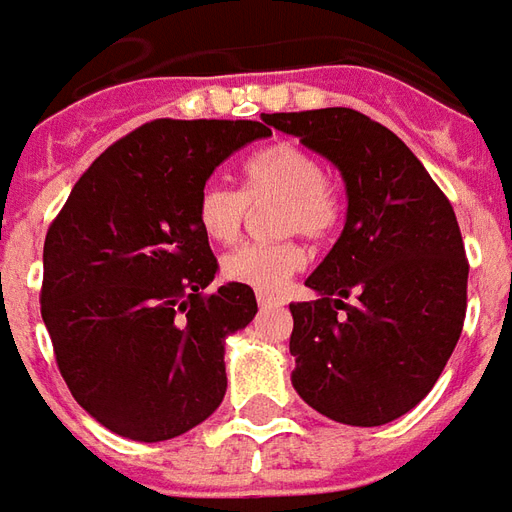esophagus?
I'll return each instance as SVG.
<instances>
[{"label": "esophagus", "instance_id": "1", "mask_svg": "<svg viewBox=\"0 0 512 512\" xmlns=\"http://www.w3.org/2000/svg\"><path fill=\"white\" fill-rule=\"evenodd\" d=\"M257 304L263 307V310H268V307H282L285 304V299H279V296H271V293H257Z\"/></svg>", "mask_w": 512, "mask_h": 512}]
</instances>
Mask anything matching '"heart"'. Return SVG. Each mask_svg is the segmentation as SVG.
I'll return each mask as SVG.
<instances>
[{"label":"heart","mask_w":512,"mask_h":512,"mask_svg":"<svg viewBox=\"0 0 512 512\" xmlns=\"http://www.w3.org/2000/svg\"><path fill=\"white\" fill-rule=\"evenodd\" d=\"M244 191L211 178L197 197V222L211 241L230 244L249 216V202L279 197L274 224L279 233L323 238L340 216V202L323 175V164L296 142H274L257 150L244 167ZM304 266V249L293 238L244 244L227 252L222 274L246 288L279 293Z\"/></svg>","instance_id":"heart-1"}]
</instances>
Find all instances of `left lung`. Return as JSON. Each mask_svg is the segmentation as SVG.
Wrapping results in <instances>:
<instances>
[{
  "mask_svg": "<svg viewBox=\"0 0 512 512\" xmlns=\"http://www.w3.org/2000/svg\"><path fill=\"white\" fill-rule=\"evenodd\" d=\"M340 169L348 213L290 304L293 389L323 417L373 428L428 395L466 318L469 263L458 219L419 158L389 128L332 106L268 115Z\"/></svg>",
  "mask_w": 512,
  "mask_h": 512,
  "instance_id": "1",
  "label": "left lung"
}]
</instances>
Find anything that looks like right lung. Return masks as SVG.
I'll use <instances>...</instances> for the list:
<instances>
[{"instance_id": "add662e5", "label": "right lung", "mask_w": 512, "mask_h": 512, "mask_svg": "<svg viewBox=\"0 0 512 512\" xmlns=\"http://www.w3.org/2000/svg\"><path fill=\"white\" fill-rule=\"evenodd\" d=\"M255 120H153L106 147L43 244L40 315L76 403L117 436L167 441L219 408L224 340L255 318V290L205 293L216 257L197 197Z\"/></svg>"}]
</instances>
